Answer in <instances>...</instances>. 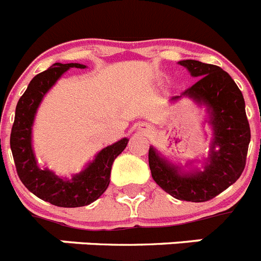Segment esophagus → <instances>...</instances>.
Segmentation results:
<instances>
[{
  "mask_svg": "<svg viewBox=\"0 0 261 261\" xmlns=\"http://www.w3.org/2000/svg\"><path fill=\"white\" fill-rule=\"evenodd\" d=\"M138 129H140V130H142L144 133L150 132V128H149V125H146V124H140V125H138Z\"/></svg>",
  "mask_w": 261,
  "mask_h": 261,
  "instance_id": "34e87169",
  "label": "esophagus"
}]
</instances>
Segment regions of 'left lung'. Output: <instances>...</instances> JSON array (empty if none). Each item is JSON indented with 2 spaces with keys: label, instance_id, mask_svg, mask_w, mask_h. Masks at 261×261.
Returning <instances> with one entry per match:
<instances>
[{
  "label": "left lung",
  "instance_id": "left-lung-1",
  "mask_svg": "<svg viewBox=\"0 0 261 261\" xmlns=\"http://www.w3.org/2000/svg\"><path fill=\"white\" fill-rule=\"evenodd\" d=\"M179 64L197 81L170 100L188 98L200 107L204 106L208 114L205 121L213 136L211 153L202 161L204 170H200L195 162L186 167L175 165L150 146L149 166L154 181L168 195L177 200L204 202L229 188L243 172L251 140L250 124L242 91L225 70L196 60Z\"/></svg>",
  "mask_w": 261,
  "mask_h": 261
}]
</instances>
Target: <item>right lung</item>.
<instances>
[{
    "mask_svg": "<svg viewBox=\"0 0 261 261\" xmlns=\"http://www.w3.org/2000/svg\"><path fill=\"white\" fill-rule=\"evenodd\" d=\"M70 68L85 69L86 65L77 62H56L32 78L18 100L10 135L11 153L20 181L39 199L62 208H78L98 200L110 184L112 163L129 141L124 137L102 149L80 174L71 175V177L59 176L38 165L32 149V125L36 112L45 94Z\"/></svg>",
    "mask_w": 261,
    "mask_h": 261,
    "instance_id": "add662e5",
    "label": "right lung"
}]
</instances>
